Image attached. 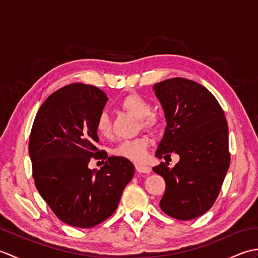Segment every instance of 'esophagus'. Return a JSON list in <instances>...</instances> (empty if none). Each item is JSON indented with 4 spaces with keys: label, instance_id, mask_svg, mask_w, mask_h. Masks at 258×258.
Listing matches in <instances>:
<instances>
[{
    "label": "esophagus",
    "instance_id": "1",
    "mask_svg": "<svg viewBox=\"0 0 258 258\" xmlns=\"http://www.w3.org/2000/svg\"><path fill=\"white\" fill-rule=\"evenodd\" d=\"M135 168L139 173H144V174H150L151 171H152L151 167L145 166V165H136Z\"/></svg>",
    "mask_w": 258,
    "mask_h": 258
}]
</instances>
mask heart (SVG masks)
Listing matches in <instances>:
<instances>
[{
  "mask_svg": "<svg viewBox=\"0 0 258 258\" xmlns=\"http://www.w3.org/2000/svg\"><path fill=\"white\" fill-rule=\"evenodd\" d=\"M122 107L128 111L134 116L141 118V125L146 130H156L160 124L155 114H152L151 103L139 94H130L122 101ZM95 130L97 134L102 138H111L112 136V123L109 115L106 112L98 114L95 123ZM150 141L146 138H138L134 140L123 141L113 150L115 156L127 158L130 161L141 163L147 156Z\"/></svg>",
  "mask_w": 258,
  "mask_h": 258,
  "instance_id": "obj_1",
  "label": "heart"
}]
</instances>
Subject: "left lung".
Masks as SVG:
<instances>
[{
	"mask_svg": "<svg viewBox=\"0 0 258 258\" xmlns=\"http://www.w3.org/2000/svg\"><path fill=\"white\" fill-rule=\"evenodd\" d=\"M153 90L166 119L155 155H179L172 168L164 163L153 167L166 184L160 206L176 220H193L213 206L228 171L225 114L215 96L194 81L174 78L155 84Z\"/></svg>",
	"mask_w": 258,
	"mask_h": 258,
	"instance_id": "obj_1",
	"label": "left lung"
}]
</instances>
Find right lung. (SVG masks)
I'll return each instance as SVG.
<instances>
[{"label":"right lung","instance_id":"obj_1","mask_svg":"<svg viewBox=\"0 0 258 258\" xmlns=\"http://www.w3.org/2000/svg\"><path fill=\"white\" fill-rule=\"evenodd\" d=\"M95 86L73 83L42 104L32 126L29 153L36 189L53 213L71 226L90 228L116 211L135 167L95 146L96 118L107 102ZM92 157L107 162L91 170Z\"/></svg>","mask_w":258,"mask_h":258}]
</instances>
